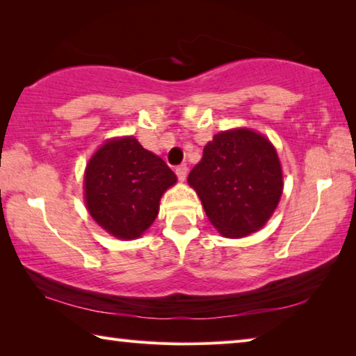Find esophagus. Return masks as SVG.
Listing matches in <instances>:
<instances>
[{
    "mask_svg": "<svg viewBox=\"0 0 356 356\" xmlns=\"http://www.w3.org/2000/svg\"><path fill=\"white\" fill-rule=\"evenodd\" d=\"M186 172H188V168H186V165H179L177 168H176V174H177V177H179V180H185V177H186Z\"/></svg>",
    "mask_w": 356,
    "mask_h": 356,
    "instance_id": "obj_1",
    "label": "esophagus"
}]
</instances>
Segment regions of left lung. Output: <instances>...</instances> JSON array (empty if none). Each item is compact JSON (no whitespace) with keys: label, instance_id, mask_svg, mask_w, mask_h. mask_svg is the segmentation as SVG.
Listing matches in <instances>:
<instances>
[{"label":"left lung","instance_id":"obj_1","mask_svg":"<svg viewBox=\"0 0 356 356\" xmlns=\"http://www.w3.org/2000/svg\"><path fill=\"white\" fill-rule=\"evenodd\" d=\"M188 184L225 237H245L261 229L278 206L282 172L276 150L252 130L221 131L204 147Z\"/></svg>","mask_w":356,"mask_h":356}]
</instances>
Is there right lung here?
<instances>
[{"instance_id": "right-lung-1", "label": "right lung", "mask_w": 356, "mask_h": 356, "mask_svg": "<svg viewBox=\"0 0 356 356\" xmlns=\"http://www.w3.org/2000/svg\"><path fill=\"white\" fill-rule=\"evenodd\" d=\"M176 180L171 168L134 136L111 140L86 166V206L114 237H140L159 215L161 195Z\"/></svg>"}]
</instances>
